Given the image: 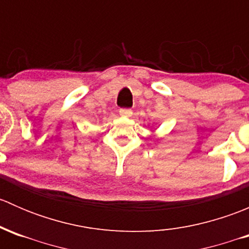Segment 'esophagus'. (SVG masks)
<instances>
[{
    "label": "esophagus",
    "mask_w": 249,
    "mask_h": 249,
    "mask_svg": "<svg viewBox=\"0 0 249 249\" xmlns=\"http://www.w3.org/2000/svg\"><path fill=\"white\" fill-rule=\"evenodd\" d=\"M119 114L122 117H131L132 115V109L130 108H120L119 109Z\"/></svg>",
    "instance_id": "1"
}]
</instances>
